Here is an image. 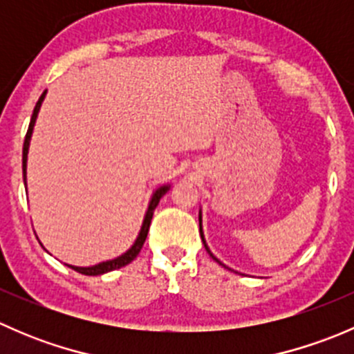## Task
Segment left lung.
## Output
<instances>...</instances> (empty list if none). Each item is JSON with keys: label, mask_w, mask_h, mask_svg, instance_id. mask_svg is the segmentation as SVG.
I'll return each instance as SVG.
<instances>
[{"label": "left lung", "mask_w": 354, "mask_h": 354, "mask_svg": "<svg viewBox=\"0 0 354 354\" xmlns=\"http://www.w3.org/2000/svg\"><path fill=\"white\" fill-rule=\"evenodd\" d=\"M198 223H200V238H202L203 245H205V240H203V233H202V216H200V217H198ZM205 250H207V252H209V255H210V257H212V259H214V260H216V262H217V263H221V262H219V260H217V259H216V257H214V255H212V253H210V250H209V248H207V245H205ZM221 266H224V263H221ZM224 267H226V266H224Z\"/></svg>", "instance_id": "1"}]
</instances>
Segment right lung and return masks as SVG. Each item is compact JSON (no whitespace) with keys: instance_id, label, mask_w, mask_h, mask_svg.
<instances>
[{"instance_id":"1","label":"right lung","mask_w":354,"mask_h":354,"mask_svg":"<svg viewBox=\"0 0 354 354\" xmlns=\"http://www.w3.org/2000/svg\"><path fill=\"white\" fill-rule=\"evenodd\" d=\"M44 95H46V92H42V95H41V97H39L37 104H35L34 113H32V118H30V124H28L27 135H25V140H24V154H22L24 181H25V167H27V152H28V144H30V137H32V130H34L35 118H37L39 109H41L42 101H44ZM167 190H169V187H166V185H164V187L157 188V190L154 192V195H152L151 203H149L147 214H145L144 224H142L140 234H138V238H137V240H135L133 246H131V248L128 250L127 253H123V255L118 257V259H114V260H108V262H101V263H97V266H92V267H73V266H68V267H71V269L77 270V272L84 274V276H99V274H106V272H111V270L120 269V267L128 266V263H130L131 260H133L135 257L138 255V253H140L142 246H144V243H145V238H147L149 227H151V221H152V216H154V210H156L157 203H159L160 197H162V195L166 194Z\"/></svg>"}]
</instances>
